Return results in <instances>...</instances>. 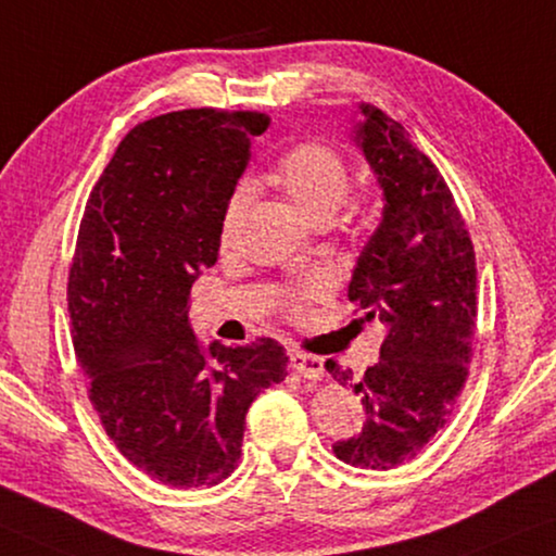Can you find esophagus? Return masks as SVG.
I'll return each instance as SVG.
<instances>
[{
    "label": "esophagus",
    "mask_w": 556,
    "mask_h": 556,
    "mask_svg": "<svg viewBox=\"0 0 556 556\" xmlns=\"http://www.w3.org/2000/svg\"><path fill=\"white\" fill-rule=\"evenodd\" d=\"M289 365H292L294 370L307 380H323L325 375V359L317 355L302 353V350H292V353H289Z\"/></svg>",
    "instance_id": "34e87169"
}]
</instances>
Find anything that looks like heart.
Instances as JSON below:
<instances>
[{
	"instance_id": "heart-1",
	"label": "heart",
	"mask_w": 556,
	"mask_h": 556,
	"mask_svg": "<svg viewBox=\"0 0 556 556\" xmlns=\"http://www.w3.org/2000/svg\"><path fill=\"white\" fill-rule=\"evenodd\" d=\"M275 186L307 222H330L350 191V168L334 148L325 143H300L281 155L275 168ZM249 186L241 184L226 199L222 211V241L231 244L249 206ZM317 292V281L289 289L285 304L292 312Z\"/></svg>"
}]
</instances>
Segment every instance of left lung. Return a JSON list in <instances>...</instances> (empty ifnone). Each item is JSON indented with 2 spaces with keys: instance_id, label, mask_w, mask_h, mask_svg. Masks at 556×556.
<instances>
[{
  "instance_id": "left-lung-1",
  "label": "left lung",
  "mask_w": 556,
  "mask_h": 556,
  "mask_svg": "<svg viewBox=\"0 0 556 556\" xmlns=\"http://www.w3.org/2000/svg\"><path fill=\"white\" fill-rule=\"evenodd\" d=\"M355 143L382 189L380 226L357 256L348 296L380 319V359L359 380L327 363L363 395V433L332 445L350 466L390 471L416 458L448 424L468 378L476 330V254L441 170L401 123L359 105Z\"/></svg>"
}]
</instances>
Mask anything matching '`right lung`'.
Wrapping results in <instances>:
<instances>
[{
  "label": "right lung",
  "mask_w": 556,
  "mask_h": 556,
  "mask_svg": "<svg viewBox=\"0 0 556 556\" xmlns=\"http://www.w3.org/2000/svg\"><path fill=\"white\" fill-rule=\"evenodd\" d=\"M267 125L214 108L136 125L80 222L67 279L77 363L115 448L166 486L231 476L249 405L287 378L277 340L203 348L189 325L191 287L216 264L226 199Z\"/></svg>",
  "instance_id": "add662e5"
}]
</instances>
